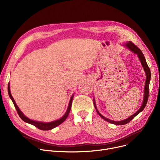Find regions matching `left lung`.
<instances>
[{"label": "left lung", "mask_w": 160, "mask_h": 160, "mask_svg": "<svg viewBox=\"0 0 160 160\" xmlns=\"http://www.w3.org/2000/svg\"><path fill=\"white\" fill-rule=\"evenodd\" d=\"M125 46L127 47V48H128L132 52H133V53L138 54V56L139 60H140V62L141 63V65H142V67H143V69H144L145 72L146 81H145V89H144V98H143V100H142V104L141 108L139 109L138 111H137L134 114L132 115L130 117H128V118L126 119H124L123 121H112V120L109 119L108 118H106L105 117H104L103 115H102L101 114L99 113V112L98 111L97 108V106H96L95 98H93V104H94V106H95V108L96 109V111H97V113L100 117H101L103 119H104L105 121H108L109 122H110V123L116 124V125H124V124H126L128 123L130 121H132L134 118V117H135L140 112H141L142 110H144V108H145L146 104L147 103L148 98L149 84H150V77H151V73H150V69H149V67H148V65L147 63L145 56H144L143 54H142V52H141V50L136 45H134L132 41H128L127 43H126Z\"/></svg>", "instance_id": "1"}]
</instances>
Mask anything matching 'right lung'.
<instances>
[{"instance_id": "right-lung-1", "label": "right lung", "mask_w": 160, "mask_h": 160, "mask_svg": "<svg viewBox=\"0 0 160 160\" xmlns=\"http://www.w3.org/2000/svg\"><path fill=\"white\" fill-rule=\"evenodd\" d=\"M8 94H9V96L10 97V98L12 99V102L15 106V108L16 109L17 112H18V115H19V117H21V119L27 123L31 124L33 126H35L36 127H37L38 128L41 130H51L52 128H54L55 127H58V125L61 124L63 121H65V120L67 119V117H68L70 111H71V105H72V98L74 97V94L72 95V97H71L70 99V101L69 103V106H68V108H67V110L65 112V113L63 115V116L60 118V119H58L56 121H52V122H39V121H33L30 119L29 118H28L27 117L25 116L23 113L20 110V109L18 108V105L16 104L15 100L12 97V95H11V92H10V83H8Z\"/></svg>"}]
</instances>
